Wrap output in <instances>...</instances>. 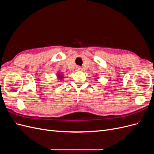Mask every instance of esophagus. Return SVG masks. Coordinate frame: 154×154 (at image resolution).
Segmentation results:
<instances>
[{
  "mask_svg": "<svg viewBox=\"0 0 154 154\" xmlns=\"http://www.w3.org/2000/svg\"><path fill=\"white\" fill-rule=\"evenodd\" d=\"M82 69H81V67H80V66H76V71H80Z\"/></svg>",
  "mask_w": 154,
  "mask_h": 154,
  "instance_id": "34e87169",
  "label": "esophagus"
}]
</instances>
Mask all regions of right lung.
Listing matches in <instances>:
<instances>
[{"mask_svg":"<svg viewBox=\"0 0 154 154\" xmlns=\"http://www.w3.org/2000/svg\"><path fill=\"white\" fill-rule=\"evenodd\" d=\"M57 76L58 77V78H59V79H62H62H63V76H62V74H61V75H60V74H58V75H57Z\"/></svg>","mask_w":154,"mask_h":154,"instance_id":"add662e5","label":"right lung"}]
</instances>
